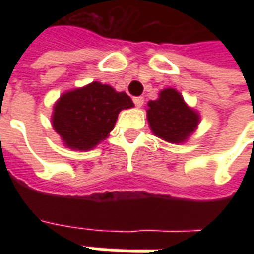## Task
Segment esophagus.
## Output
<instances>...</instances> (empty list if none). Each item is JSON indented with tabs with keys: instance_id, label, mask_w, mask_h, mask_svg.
Segmentation results:
<instances>
[{
	"instance_id": "esophagus-1",
	"label": "esophagus",
	"mask_w": 254,
	"mask_h": 254,
	"mask_svg": "<svg viewBox=\"0 0 254 254\" xmlns=\"http://www.w3.org/2000/svg\"><path fill=\"white\" fill-rule=\"evenodd\" d=\"M133 102H134L136 107H141V106L144 105V98L143 96H137V98H134V99H133Z\"/></svg>"
}]
</instances>
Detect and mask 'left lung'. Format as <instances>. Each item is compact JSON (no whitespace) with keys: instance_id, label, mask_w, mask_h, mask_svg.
I'll use <instances>...</instances> for the list:
<instances>
[{"instance_id":"obj_1","label":"left lung","mask_w":254,"mask_h":254,"mask_svg":"<svg viewBox=\"0 0 254 254\" xmlns=\"http://www.w3.org/2000/svg\"><path fill=\"white\" fill-rule=\"evenodd\" d=\"M147 120L156 137L171 144L188 141L200 124L198 111L191 109L176 88L159 91V98L147 103Z\"/></svg>"}]
</instances>
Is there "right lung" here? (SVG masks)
<instances>
[{
  "label": "right lung",
  "instance_id": "add662e5",
  "mask_svg": "<svg viewBox=\"0 0 254 254\" xmlns=\"http://www.w3.org/2000/svg\"><path fill=\"white\" fill-rule=\"evenodd\" d=\"M133 106L125 92H118L109 84L92 81L58 98L53 106V129L67 148L89 151L109 137L120 111Z\"/></svg>",
  "mask_w": 254,
  "mask_h": 254
}]
</instances>
